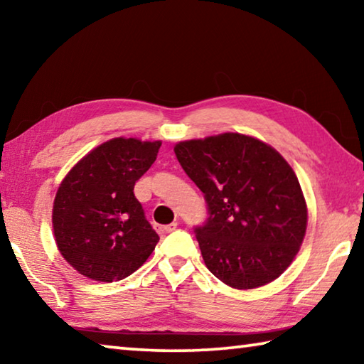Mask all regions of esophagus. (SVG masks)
Listing matches in <instances>:
<instances>
[{"label":"esophagus","instance_id":"obj_1","mask_svg":"<svg viewBox=\"0 0 364 364\" xmlns=\"http://www.w3.org/2000/svg\"><path fill=\"white\" fill-rule=\"evenodd\" d=\"M176 223H171V225H167V226H159V234H168V232H171V231H175L176 230Z\"/></svg>","mask_w":364,"mask_h":364}]
</instances>
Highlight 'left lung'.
<instances>
[{
  "label": "left lung",
  "mask_w": 364,
  "mask_h": 364,
  "mask_svg": "<svg viewBox=\"0 0 364 364\" xmlns=\"http://www.w3.org/2000/svg\"><path fill=\"white\" fill-rule=\"evenodd\" d=\"M175 154L204 193L208 218L194 232L210 273L234 289L279 278L306 231L305 197L291 165L239 133L183 141Z\"/></svg>",
  "instance_id": "obj_1"
}]
</instances>
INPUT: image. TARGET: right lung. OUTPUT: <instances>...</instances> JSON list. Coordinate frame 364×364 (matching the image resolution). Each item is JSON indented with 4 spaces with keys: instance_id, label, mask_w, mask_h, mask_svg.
<instances>
[{
    "instance_id": "add662e5",
    "label": "right lung",
    "mask_w": 364,
    "mask_h": 364,
    "mask_svg": "<svg viewBox=\"0 0 364 364\" xmlns=\"http://www.w3.org/2000/svg\"><path fill=\"white\" fill-rule=\"evenodd\" d=\"M160 141L114 138L64 178L53 207L58 249L86 278L114 282L143 264L159 242L134 197V183L156 162Z\"/></svg>"
}]
</instances>
